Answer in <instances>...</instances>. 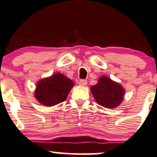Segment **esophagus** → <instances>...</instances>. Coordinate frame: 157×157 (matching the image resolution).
Listing matches in <instances>:
<instances>
[{"label": "esophagus", "instance_id": "34e87169", "mask_svg": "<svg viewBox=\"0 0 157 157\" xmlns=\"http://www.w3.org/2000/svg\"><path fill=\"white\" fill-rule=\"evenodd\" d=\"M79 84H80V86H84L87 84V81H86V80H80V81H79Z\"/></svg>", "mask_w": 157, "mask_h": 157}]
</instances>
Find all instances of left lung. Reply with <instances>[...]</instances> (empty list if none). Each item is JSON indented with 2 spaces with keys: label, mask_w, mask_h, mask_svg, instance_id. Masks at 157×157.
<instances>
[{
  "label": "left lung",
  "mask_w": 157,
  "mask_h": 157,
  "mask_svg": "<svg viewBox=\"0 0 157 157\" xmlns=\"http://www.w3.org/2000/svg\"><path fill=\"white\" fill-rule=\"evenodd\" d=\"M90 90L96 102L107 109L115 108L124 99V89L105 76L99 77L97 84L92 86Z\"/></svg>",
  "instance_id": "8db88e82"
}]
</instances>
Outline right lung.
Returning a JSON list of instances; mask_svg holds the SVG:
<instances>
[{
  "label": "right lung",
  "mask_w": 157,
  "mask_h": 157,
  "mask_svg": "<svg viewBox=\"0 0 157 157\" xmlns=\"http://www.w3.org/2000/svg\"><path fill=\"white\" fill-rule=\"evenodd\" d=\"M74 85V82L64 74L57 73L38 82L35 97L42 105L53 106L67 99Z\"/></svg>",
  "instance_id": "obj_1"
}]
</instances>
